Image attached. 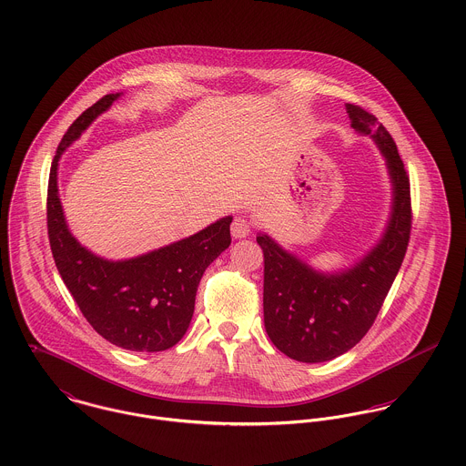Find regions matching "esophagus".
<instances>
[{"instance_id": "34e87169", "label": "esophagus", "mask_w": 466, "mask_h": 466, "mask_svg": "<svg viewBox=\"0 0 466 466\" xmlns=\"http://www.w3.org/2000/svg\"><path fill=\"white\" fill-rule=\"evenodd\" d=\"M251 233V222L244 217H237L233 222H231V235L233 238H246L249 237Z\"/></svg>"}]
</instances>
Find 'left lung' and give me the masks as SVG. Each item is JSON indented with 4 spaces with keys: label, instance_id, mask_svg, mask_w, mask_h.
Here are the masks:
<instances>
[{
    "label": "left lung",
    "instance_id": "left-lung-1",
    "mask_svg": "<svg viewBox=\"0 0 466 466\" xmlns=\"http://www.w3.org/2000/svg\"><path fill=\"white\" fill-rule=\"evenodd\" d=\"M350 127L380 150L391 209L380 238L351 266L323 270L287 251L267 233L264 251V325L272 344L299 362H327L351 350L371 329L405 257L410 233L409 179L391 134L373 115L346 104Z\"/></svg>",
    "mask_w": 466,
    "mask_h": 466
}]
</instances>
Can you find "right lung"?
Here are the masks:
<instances>
[{"label": "right lung", "instance_id": "add662e5", "mask_svg": "<svg viewBox=\"0 0 466 466\" xmlns=\"http://www.w3.org/2000/svg\"><path fill=\"white\" fill-rule=\"evenodd\" d=\"M124 93L86 109L59 143L48 181V237L59 274L89 325L131 351H163L188 330L200 278L231 244L226 215L198 233L124 260L104 258L69 231L59 198V161L67 147Z\"/></svg>", "mask_w": 466, "mask_h": 466}]
</instances>
